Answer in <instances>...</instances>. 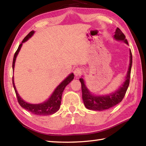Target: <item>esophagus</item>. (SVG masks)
<instances>
[{
    "instance_id": "34e87169",
    "label": "esophagus",
    "mask_w": 146,
    "mask_h": 146,
    "mask_svg": "<svg viewBox=\"0 0 146 146\" xmlns=\"http://www.w3.org/2000/svg\"><path fill=\"white\" fill-rule=\"evenodd\" d=\"M73 73H74V75H75V76H79L81 75V74H82V70H81L80 68H77L74 70Z\"/></svg>"
}]
</instances>
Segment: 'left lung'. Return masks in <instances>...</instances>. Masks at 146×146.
<instances>
[{
  "label": "left lung",
  "mask_w": 146,
  "mask_h": 146,
  "mask_svg": "<svg viewBox=\"0 0 146 146\" xmlns=\"http://www.w3.org/2000/svg\"><path fill=\"white\" fill-rule=\"evenodd\" d=\"M113 38L117 41H122L123 43L128 45V42L125 36L119 28H117L113 35ZM132 66V54L131 49H129V64L127 69V74L125 76V80L118 90L108 95H95L89 90L86 85L85 80L83 78H79V80L82 86V100L85 107L90 110L93 111H104L114 107L119 104L124 97L126 93L128 86L129 84L130 74Z\"/></svg>",
  "instance_id": "8db88e82"
}]
</instances>
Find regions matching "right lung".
<instances>
[{
  "instance_id": "1",
  "label": "right lung",
  "mask_w": 146,
  "mask_h": 146,
  "mask_svg": "<svg viewBox=\"0 0 146 146\" xmlns=\"http://www.w3.org/2000/svg\"><path fill=\"white\" fill-rule=\"evenodd\" d=\"M35 33V31H31L28 35H27L24 40L22 42V43L20 44L18 49H17V51L15 53L13 56V71H14V68L15 64V61L17 56L18 55L20 50L22 48L23 44L26 42L28 41L29 38H30ZM74 78V74L73 73H70L67 77H66L64 80L61 82V83L59 84L57 87L55 88L53 92L51 94L50 97L48 98V99L44 101L43 102L39 103V104H31L26 102L23 98H21V96L19 95L18 91L17 90V88L15 87L14 83V77L13 76V86L14 88L15 91L17 100L19 104L21 105L22 108H23L26 110L28 111L31 112L34 115H40V116H47V115H51L55 113L56 111H58L60 107L61 104V98L62 95V93L64 90V89L66 87V86L68 85L71 81L73 80Z\"/></svg>"
}]
</instances>
